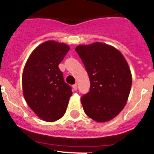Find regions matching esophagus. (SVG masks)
<instances>
[{"label":"esophagus","mask_w":154,"mask_h":154,"mask_svg":"<svg viewBox=\"0 0 154 154\" xmlns=\"http://www.w3.org/2000/svg\"><path fill=\"white\" fill-rule=\"evenodd\" d=\"M73 89H74V91H77V84H74V85H73Z\"/></svg>","instance_id":"1"}]
</instances>
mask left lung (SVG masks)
<instances>
[{
  "instance_id": "1",
  "label": "left lung",
  "mask_w": 154,
  "mask_h": 154,
  "mask_svg": "<svg viewBox=\"0 0 154 154\" xmlns=\"http://www.w3.org/2000/svg\"><path fill=\"white\" fill-rule=\"evenodd\" d=\"M89 76V92L81 97L86 114L97 122L114 118L125 106L132 84L131 70L119 51L102 43L76 48Z\"/></svg>"
}]
</instances>
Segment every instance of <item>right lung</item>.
Here are the masks:
<instances>
[{
    "mask_svg": "<svg viewBox=\"0 0 154 154\" xmlns=\"http://www.w3.org/2000/svg\"><path fill=\"white\" fill-rule=\"evenodd\" d=\"M69 50L64 44L44 42L34 50L24 67L23 97L31 110L45 121L63 117L72 95V87L58 67Z\"/></svg>",
    "mask_w": 154,
    "mask_h": 154,
    "instance_id": "1",
    "label": "right lung"
}]
</instances>
